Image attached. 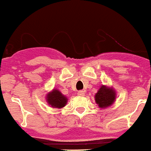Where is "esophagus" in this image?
I'll list each match as a JSON object with an SVG mask.
<instances>
[{
    "instance_id": "obj_1",
    "label": "esophagus",
    "mask_w": 151,
    "mask_h": 151,
    "mask_svg": "<svg viewBox=\"0 0 151 151\" xmlns=\"http://www.w3.org/2000/svg\"><path fill=\"white\" fill-rule=\"evenodd\" d=\"M78 95L79 96H84L85 95V91L84 90H79L78 92Z\"/></svg>"
}]
</instances>
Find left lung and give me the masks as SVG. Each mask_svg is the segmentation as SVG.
<instances>
[{
    "label": "left lung",
    "mask_w": 151,
    "mask_h": 151,
    "mask_svg": "<svg viewBox=\"0 0 151 151\" xmlns=\"http://www.w3.org/2000/svg\"><path fill=\"white\" fill-rule=\"evenodd\" d=\"M115 90L106 86H102L95 95V101L101 108H105L111 105L115 101Z\"/></svg>",
    "instance_id": "1"
}]
</instances>
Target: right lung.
Wrapping results in <instances>:
<instances>
[{"label":"right lung","instance_id":"1","mask_svg":"<svg viewBox=\"0 0 151 151\" xmlns=\"http://www.w3.org/2000/svg\"><path fill=\"white\" fill-rule=\"evenodd\" d=\"M46 99L48 104L55 108H63L66 105L68 101L67 97L57 89H54L51 92L48 93Z\"/></svg>","mask_w":151,"mask_h":151}]
</instances>
